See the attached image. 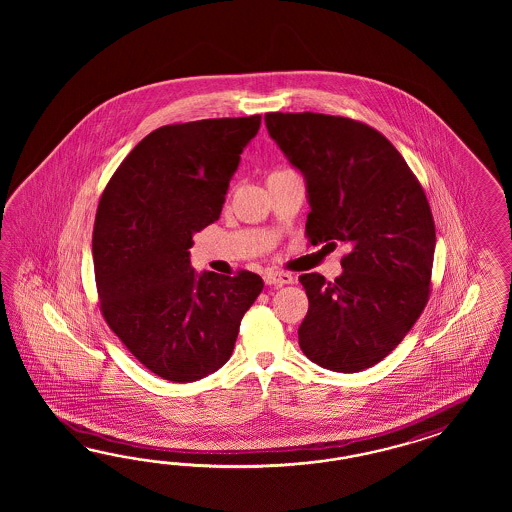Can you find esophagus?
Masks as SVG:
<instances>
[{"mask_svg":"<svg viewBox=\"0 0 512 512\" xmlns=\"http://www.w3.org/2000/svg\"><path fill=\"white\" fill-rule=\"evenodd\" d=\"M264 281H266V285H289V283H293L295 278L291 276V274H287V272H266L264 274Z\"/></svg>","mask_w":512,"mask_h":512,"instance_id":"obj_1","label":"esophagus"}]
</instances>
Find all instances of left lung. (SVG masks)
Segmentation results:
<instances>
[{"label":"left lung","instance_id":"obj_1","mask_svg":"<svg viewBox=\"0 0 512 512\" xmlns=\"http://www.w3.org/2000/svg\"><path fill=\"white\" fill-rule=\"evenodd\" d=\"M264 122L306 178L308 242L349 249L340 278H298L310 300L300 349L332 372L366 370L398 347L428 304L435 225L426 193L368 124L317 112H268Z\"/></svg>","mask_w":512,"mask_h":512}]
</instances>
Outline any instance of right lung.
I'll use <instances>...</instances> for the list:
<instances>
[{
    "label": "right lung",
    "mask_w": 512,
    "mask_h": 512,
    "mask_svg": "<svg viewBox=\"0 0 512 512\" xmlns=\"http://www.w3.org/2000/svg\"><path fill=\"white\" fill-rule=\"evenodd\" d=\"M261 114L163 125L125 157L93 223L99 310L144 368L172 383L219 370L261 276L195 274L193 234L219 219Z\"/></svg>",
    "instance_id": "1"
}]
</instances>
